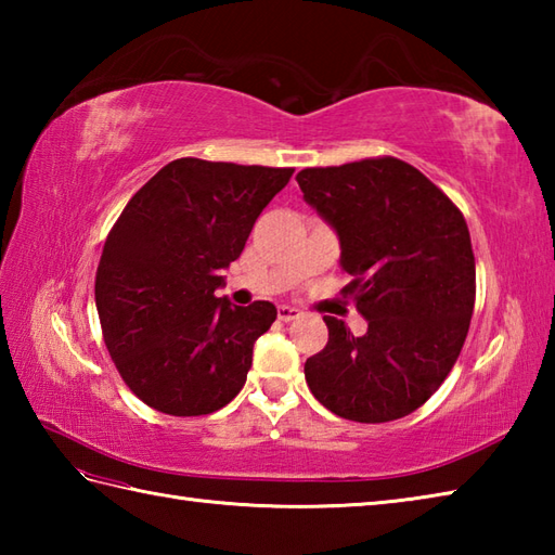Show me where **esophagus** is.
I'll return each instance as SVG.
<instances>
[{"label":"esophagus","mask_w":555,"mask_h":555,"mask_svg":"<svg viewBox=\"0 0 555 555\" xmlns=\"http://www.w3.org/2000/svg\"><path fill=\"white\" fill-rule=\"evenodd\" d=\"M276 314H279L281 322H291V320H298L302 312L298 308H291V305H279Z\"/></svg>","instance_id":"1"}]
</instances>
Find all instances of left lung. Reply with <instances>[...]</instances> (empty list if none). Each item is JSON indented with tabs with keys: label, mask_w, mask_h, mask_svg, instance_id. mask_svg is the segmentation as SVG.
<instances>
[{
	"label": "left lung",
	"mask_w": 555,
	"mask_h": 555,
	"mask_svg": "<svg viewBox=\"0 0 555 555\" xmlns=\"http://www.w3.org/2000/svg\"><path fill=\"white\" fill-rule=\"evenodd\" d=\"M296 181L340 243L367 334L324 317L328 340L305 362L334 415L379 424L427 403L463 350L475 310V255L463 211L396 157L302 169Z\"/></svg>",
	"instance_id": "1"
}]
</instances>
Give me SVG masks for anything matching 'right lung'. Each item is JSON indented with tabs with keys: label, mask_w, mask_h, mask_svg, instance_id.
<instances>
[{
	"label": "right lung",
	"mask_w": 555,
	"mask_h": 555,
	"mask_svg": "<svg viewBox=\"0 0 555 555\" xmlns=\"http://www.w3.org/2000/svg\"><path fill=\"white\" fill-rule=\"evenodd\" d=\"M291 176L183 157L128 199L104 243L95 302L116 370L145 405L197 417L238 396L276 308H238L217 288Z\"/></svg>",
	"instance_id": "obj_1"
}]
</instances>
